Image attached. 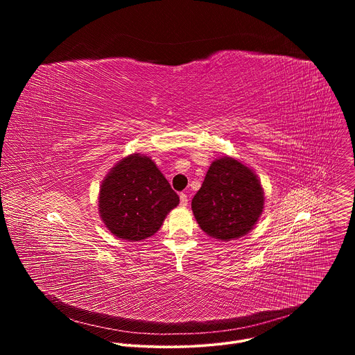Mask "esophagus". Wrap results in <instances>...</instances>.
I'll return each instance as SVG.
<instances>
[{"mask_svg": "<svg viewBox=\"0 0 355 355\" xmlns=\"http://www.w3.org/2000/svg\"><path fill=\"white\" fill-rule=\"evenodd\" d=\"M180 202H181L182 207L188 205V196H187V193H184V192L180 193Z\"/></svg>", "mask_w": 355, "mask_h": 355, "instance_id": "34e87169", "label": "esophagus"}]
</instances>
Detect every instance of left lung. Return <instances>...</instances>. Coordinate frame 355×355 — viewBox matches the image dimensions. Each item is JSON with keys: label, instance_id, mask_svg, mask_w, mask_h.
I'll list each match as a JSON object with an SVG mask.
<instances>
[{"label": "left lung", "instance_id": "obj_1", "mask_svg": "<svg viewBox=\"0 0 355 355\" xmlns=\"http://www.w3.org/2000/svg\"><path fill=\"white\" fill-rule=\"evenodd\" d=\"M200 229L218 240L247 234L263 214L264 191L257 175L232 157L215 160L192 198Z\"/></svg>", "mask_w": 355, "mask_h": 355}]
</instances>
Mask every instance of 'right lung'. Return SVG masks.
Masks as SVG:
<instances>
[{
	"label": "right lung",
	"mask_w": 355,
	"mask_h": 355,
	"mask_svg": "<svg viewBox=\"0 0 355 355\" xmlns=\"http://www.w3.org/2000/svg\"><path fill=\"white\" fill-rule=\"evenodd\" d=\"M180 198L150 157L132 155L107 175L98 209L116 237L139 241L153 236Z\"/></svg>",
	"instance_id": "add662e5"
}]
</instances>
